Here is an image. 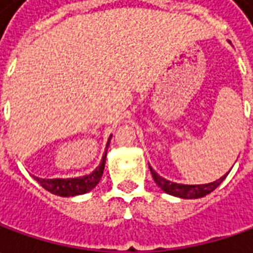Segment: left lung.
Wrapping results in <instances>:
<instances>
[{"instance_id":"left-lung-1","label":"left lung","mask_w":253,"mask_h":253,"mask_svg":"<svg viewBox=\"0 0 253 253\" xmlns=\"http://www.w3.org/2000/svg\"><path fill=\"white\" fill-rule=\"evenodd\" d=\"M149 169H151L152 177L155 180V183L165 193H168L170 196H174V197H180V199H201V197L207 196L211 191H214L218 187L219 184L222 183V180L225 179L227 174L229 173L228 171L227 174H224L218 180L211 181V183H206V184H180V183H174V181H170V180L159 176L151 166H149Z\"/></svg>"}]
</instances>
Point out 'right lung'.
<instances>
[{"mask_svg":"<svg viewBox=\"0 0 253 253\" xmlns=\"http://www.w3.org/2000/svg\"><path fill=\"white\" fill-rule=\"evenodd\" d=\"M111 138L112 135L107 142L101 163L95 168V170H92L90 174L80 176V177H69V179H41V177H35V176L34 177L44 190L50 191L52 194L60 196V197H73V196H80V194H85V193L91 191L101 180L104 166H105L107 149L110 146Z\"/></svg>","mask_w":253,"mask_h":253,"instance_id":"add662e5","label":"right lung"}]
</instances>
